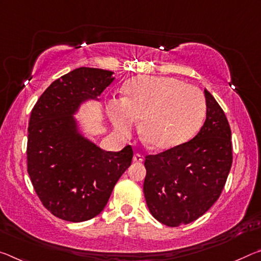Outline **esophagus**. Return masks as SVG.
Returning <instances> with one entry per match:
<instances>
[{
  "label": "esophagus",
  "instance_id": "esophagus-1",
  "mask_svg": "<svg viewBox=\"0 0 261 261\" xmlns=\"http://www.w3.org/2000/svg\"><path fill=\"white\" fill-rule=\"evenodd\" d=\"M143 155L139 154V153H136V154L134 155V161L135 163H142L143 161Z\"/></svg>",
  "mask_w": 261,
  "mask_h": 261
}]
</instances>
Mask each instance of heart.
Segmentation results:
<instances>
[{"label":"heart","instance_id":"1","mask_svg":"<svg viewBox=\"0 0 261 261\" xmlns=\"http://www.w3.org/2000/svg\"><path fill=\"white\" fill-rule=\"evenodd\" d=\"M110 122L119 135L134 131L142 119L143 139L156 150H167L192 138L205 115L200 88L171 76H140L125 87V98L107 106Z\"/></svg>","mask_w":261,"mask_h":261}]
</instances>
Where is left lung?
<instances>
[{
	"instance_id": "1",
	"label": "left lung",
	"mask_w": 261,
	"mask_h": 261,
	"mask_svg": "<svg viewBox=\"0 0 261 261\" xmlns=\"http://www.w3.org/2000/svg\"><path fill=\"white\" fill-rule=\"evenodd\" d=\"M205 122L189 142L145 156L144 195L152 216L167 226L196 221L218 200L231 165V129L208 90Z\"/></svg>"
}]
</instances>
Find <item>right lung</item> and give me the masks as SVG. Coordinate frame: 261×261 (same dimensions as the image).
<instances>
[{
	"mask_svg": "<svg viewBox=\"0 0 261 261\" xmlns=\"http://www.w3.org/2000/svg\"><path fill=\"white\" fill-rule=\"evenodd\" d=\"M114 72L80 67L53 81L31 111L28 127V173L41 203L55 216L85 222L97 216L134 151H103L84 137L74 114L98 100Z\"/></svg>",
	"mask_w": 261,
	"mask_h": 261,
	"instance_id": "right-lung-1",
	"label": "right lung"
}]
</instances>
